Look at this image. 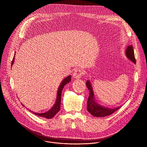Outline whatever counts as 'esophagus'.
<instances>
[{
  "label": "esophagus",
  "mask_w": 147,
  "mask_h": 147,
  "mask_svg": "<svg viewBox=\"0 0 147 147\" xmlns=\"http://www.w3.org/2000/svg\"><path fill=\"white\" fill-rule=\"evenodd\" d=\"M84 74V71L80 69H76L73 74V77L75 79H79Z\"/></svg>",
  "instance_id": "esophagus-1"
}]
</instances>
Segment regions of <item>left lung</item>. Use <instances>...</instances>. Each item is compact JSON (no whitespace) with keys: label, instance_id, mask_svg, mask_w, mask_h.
<instances>
[{"label":"left lung","instance_id":"8db88e82","mask_svg":"<svg viewBox=\"0 0 147 147\" xmlns=\"http://www.w3.org/2000/svg\"><path fill=\"white\" fill-rule=\"evenodd\" d=\"M125 55L130 61L136 64L134 51L131 45L127 46L125 50ZM86 85L89 90V96L87 101V110L93 116L96 117H105L112 114L121 107L120 106L114 108H109L102 106L99 103H97L95 99L93 87L89 80L86 81Z\"/></svg>","mask_w":147,"mask_h":147}]
</instances>
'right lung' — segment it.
<instances>
[{
    "label": "right lung",
    "instance_id": "obj_1",
    "mask_svg": "<svg viewBox=\"0 0 147 147\" xmlns=\"http://www.w3.org/2000/svg\"><path fill=\"white\" fill-rule=\"evenodd\" d=\"M14 60H15V55L14 57L12 63H11V66L14 64ZM70 81H71V76H67V77H66L65 78H64L62 81L61 83L60 84V85H59V86L58 87V92H57V98H56V100H55V104L51 107V109H50L48 111L45 112L44 113H37L33 112V111H32L31 110H30V111L32 112V113H33L34 114L37 115V116H39L40 117L45 118L47 119L53 118L59 112V111L60 110L61 104V94H62V92L63 90V89L64 86H65V85H66L67 84L69 83ZM21 104H22V105L23 106H25L22 103H21Z\"/></svg>",
    "mask_w": 147,
    "mask_h": 147
}]
</instances>
